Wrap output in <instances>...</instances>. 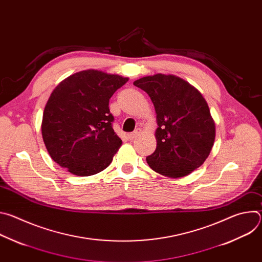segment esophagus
<instances>
[{
    "label": "esophagus",
    "mask_w": 262,
    "mask_h": 262,
    "mask_svg": "<svg viewBox=\"0 0 262 262\" xmlns=\"http://www.w3.org/2000/svg\"><path fill=\"white\" fill-rule=\"evenodd\" d=\"M140 133H141V129L140 128H137L136 130H134L133 133H130V134H128V139L129 140H134L135 138H137V136H139L140 135Z\"/></svg>",
    "instance_id": "obj_1"
}]
</instances>
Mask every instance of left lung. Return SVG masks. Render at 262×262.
Masks as SVG:
<instances>
[{"mask_svg": "<svg viewBox=\"0 0 262 262\" xmlns=\"http://www.w3.org/2000/svg\"><path fill=\"white\" fill-rule=\"evenodd\" d=\"M134 85L145 91L158 118L157 149L146 161L154 171L173 178L189 175L210 154L215 128L207 102L184 80L158 73Z\"/></svg>", "mask_w": 262, "mask_h": 262, "instance_id": "left-lung-1", "label": "left lung"}]
</instances>
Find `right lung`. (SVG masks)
<instances>
[{"label":"right lung","mask_w":262,"mask_h":262,"mask_svg":"<svg viewBox=\"0 0 262 262\" xmlns=\"http://www.w3.org/2000/svg\"><path fill=\"white\" fill-rule=\"evenodd\" d=\"M128 81L89 69L72 74L52 92L41 133L51 158L78 176L104 170L122 144L113 129L108 101Z\"/></svg>","instance_id":"obj_1"}]
</instances>
